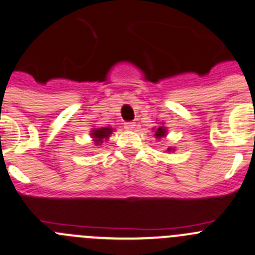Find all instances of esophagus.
<instances>
[{
    "label": "esophagus",
    "instance_id": "34e87169",
    "mask_svg": "<svg viewBox=\"0 0 255 255\" xmlns=\"http://www.w3.org/2000/svg\"><path fill=\"white\" fill-rule=\"evenodd\" d=\"M134 126H135L134 122H126L125 123V129L133 130V129H134Z\"/></svg>",
    "mask_w": 255,
    "mask_h": 255
}]
</instances>
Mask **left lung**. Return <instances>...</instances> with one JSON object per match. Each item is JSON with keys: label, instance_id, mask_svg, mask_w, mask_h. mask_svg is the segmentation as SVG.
<instances>
[{"label": "left lung", "instance_id": "obj_1", "mask_svg": "<svg viewBox=\"0 0 255 255\" xmlns=\"http://www.w3.org/2000/svg\"><path fill=\"white\" fill-rule=\"evenodd\" d=\"M157 125H159V126H157V127H153L152 128V132H153V135H154V138L155 139H160V138H164V137H167V134H168V129H167V127H165L164 126V123H157ZM174 148H168L167 149V152H174Z\"/></svg>", "mask_w": 255, "mask_h": 255}]
</instances>
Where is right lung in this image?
Instances as JSON below:
<instances>
[{"label": "right lung", "mask_w": 255, "mask_h": 255, "mask_svg": "<svg viewBox=\"0 0 255 255\" xmlns=\"http://www.w3.org/2000/svg\"><path fill=\"white\" fill-rule=\"evenodd\" d=\"M115 132L112 127H93L91 129L90 135L95 145H101L103 142L110 139L112 133Z\"/></svg>", "instance_id": "add662e5"}]
</instances>
